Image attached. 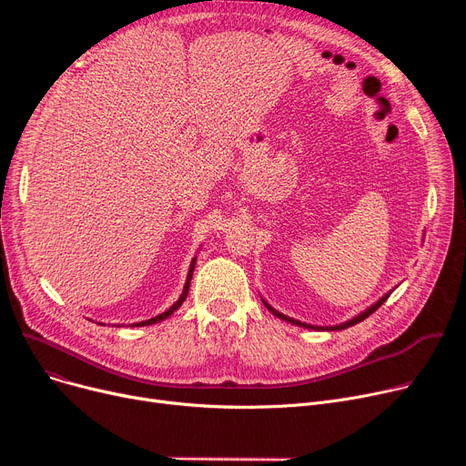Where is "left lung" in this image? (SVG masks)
<instances>
[{"label": "left lung", "instance_id": "obj_1", "mask_svg": "<svg viewBox=\"0 0 466 466\" xmlns=\"http://www.w3.org/2000/svg\"><path fill=\"white\" fill-rule=\"evenodd\" d=\"M389 299V295H385V297H381L374 306H370L369 309H366V311H362L360 315H357V317H353V319L351 321H348V323H344V325H338V327H327L325 330H341V329H348V327H351V325H357V323H360L362 319H366V317H369V315H372L385 300ZM264 302V306L268 308V309H270L274 315H278L279 317V319H283V321H287V323H292V325H299V327H304V329H317V330H319L321 327H311V325H306V323H300V321H297V319H292V317H287V315H283V313H279L278 309H274L270 304H268L266 300H262Z\"/></svg>", "mask_w": 466, "mask_h": 466}]
</instances>
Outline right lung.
<instances>
[{
	"mask_svg": "<svg viewBox=\"0 0 466 466\" xmlns=\"http://www.w3.org/2000/svg\"><path fill=\"white\" fill-rule=\"evenodd\" d=\"M194 264H196V258H192V262H190V268H188V276H187V283H185V287H183V292H181V297H179V300L171 306L169 309H166L164 313H160V315H157V317H153V319H147V321H141V323H136V325H132V327H145V325H155V323H158V321H162V319H166V317H169L171 313H174L183 302H185V299H187V295H188V287H190V279H192V272H194Z\"/></svg>",
	"mask_w": 466,
	"mask_h": 466,
	"instance_id": "1",
	"label": "right lung"
}]
</instances>
